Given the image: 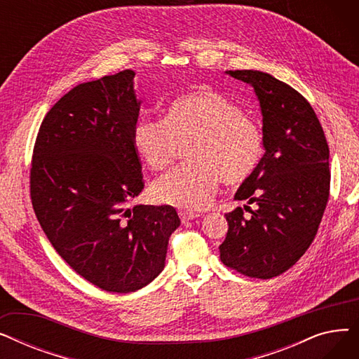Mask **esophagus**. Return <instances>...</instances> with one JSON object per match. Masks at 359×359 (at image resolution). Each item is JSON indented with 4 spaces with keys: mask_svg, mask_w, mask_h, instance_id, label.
I'll return each instance as SVG.
<instances>
[{
    "mask_svg": "<svg viewBox=\"0 0 359 359\" xmlns=\"http://www.w3.org/2000/svg\"><path fill=\"white\" fill-rule=\"evenodd\" d=\"M179 217H180V219H182V222H187V221H192V219L198 218L199 214H196V212H187V211H180V212H179Z\"/></svg>",
    "mask_w": 359,
    "mask_h": 359,
    "instance_id": "obj_1",
    "label": "esophagus"
}]
</instances>
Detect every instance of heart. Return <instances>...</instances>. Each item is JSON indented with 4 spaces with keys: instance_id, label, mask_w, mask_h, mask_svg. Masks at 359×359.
<instances>
[{
    "instance_id": "heart-1",
    "label": "heart",
    "mask_w": 359,
    "mask_h": 359,
    "mask_svg": "<svg viewBox=\"0 0 359 359\" xmlns=\"http://www.w3.org/2000/svg\"><path fill=\"white\" fill-rule=\"evenodd\" d=\"M135 153L161 172L191 144L192 163L176 168L151 187L153 198L184 211L211 205L218 184H241L263 157V135L256 119L210 87L183 94L165 107L163 119H141L132 134Z\"/></svg>"
}]
</instances>
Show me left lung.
I'll list each match as a JSON object with an SVG mask.
<instances>
[{"instance_id":"1","label":"left lung","mask_w":359,"mask_h":359,"mask_svg":"<svg viewBox=\"0 0 359 359\" xmlns=\"http://www.w3.org/2000/svg\"><path fill=\"white\" fill-rule=\"evenodd\" d=\"M227 74L255 88L265 154L234 196L256 210L225 214L219 257L243 275L269 279L294 266L317 234L329 201V147L311 104L291 86L262 71Z\"/></svg>"}]
</instances>
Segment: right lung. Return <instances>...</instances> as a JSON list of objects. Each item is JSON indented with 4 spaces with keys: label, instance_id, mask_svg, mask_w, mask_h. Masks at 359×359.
Masks as SVG:
<instances>
[{
    "label": "right lung",
    "instance_id": "add662e5",
    "mask_svg": "<svg viewBox=\"0 0 359 359\" xmlns=\"http://www.w3.org/2000/svg\"><path fill=\"white\" fill-rule=\"evenodd\" d=\"M135 72L83 83L46 113L30 168L34 214L68 265L109 292H134L165 263L180 225L170 205L128 203L144 189L132 134Z\"/></svg>",
    "mask_w": 359,
    "mask_h": 359
}]
</instances>
